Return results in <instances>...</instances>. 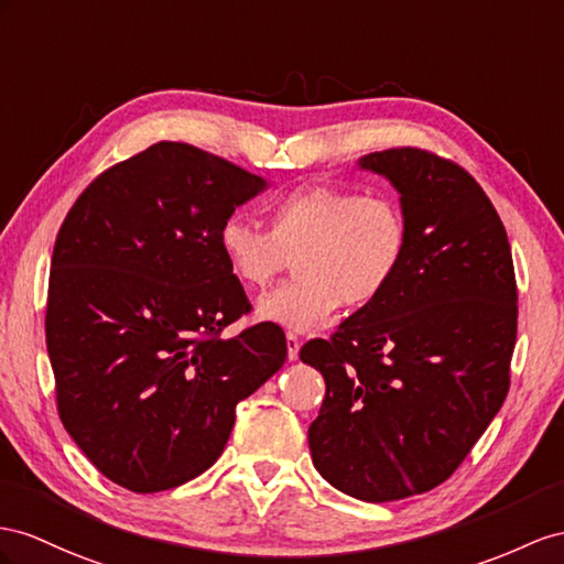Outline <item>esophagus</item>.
<instances>
[{
    "instance_id": "esophagus-1",
    "label": "esophagus",
    "mask_w": 564,
    "mask_h": 564,
    "mask_svg": "<svg viewBox=\"0 0 564 564\" xmlns=\"http://www.w3.org/2000/svg\"><path fill=\"white\" fill-rule=\"evenodd\" d=\"M285 345H288V359H297L300 338L293 334V330H288V334H285Z\"/></svg>"
}]
</instances>
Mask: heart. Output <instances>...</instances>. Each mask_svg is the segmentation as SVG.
Instances as JSON below:
<instances>
[{
    "mask_svg": "<svg viewBox=\"0 0 564 564\" xmlns=\"http://www.w3.org/2000/svg\"><path fill=\"white\" fill-rule=\"evenodd\" d=\"M216 242L248 291H264L295 259L297 279L259 302L257 314L307 334L340 305L362 310L383 295L408 250V221L388 195L310 185L273 202L269 228L228 216Z\"/></svg>",
    "mask_w": 564,
    "mask_h": 564,
    "instance_id": "heart-1",
    "label": "heart"
}]
</instances>
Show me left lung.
<instances>
[{"label":"left lung","instance_id":"8db88e82","mask_svg":"<svg viewBox=\"0 0 564 564\" xmlns=\"http://www.w3.org/2000/svg\"><path fill=\"white\" fill-rule=\"evenodd\" d=\"M400 193L408 250L379 300L328 340L302 345L326 395L312 422L316 471L367 502L436 488L510 391L517 281L484 187L451 159L393 148L359 159Z\"/></svg>","mask_w":564,"mask_h":564}]
</instances>
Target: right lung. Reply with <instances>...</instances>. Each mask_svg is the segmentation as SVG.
Returning a JSON list of instances; mask_svg holds the SVG:
<instances>
[{
  "label": "right lung",
  "instance_id": "1",
  "mask_svg": "<svg viewBox=\"0 0 564 564\" xmlns=\"http://www.w3.org/2000/svg\"><path fill=\"white\" fill-rule=\"evenodd\" d=\"M264 187L162 140L99 173L56 236L45 314L56 410L85 457L133 494L209 469L238 402L285 362L279 324L221 336L252 305L216 236Z\"/></svg>",
  "mask_w": 564,
  "mask_h": 564
}]
</instances>
